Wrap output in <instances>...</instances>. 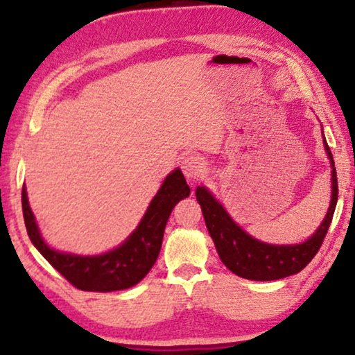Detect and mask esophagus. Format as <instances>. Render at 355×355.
Wrapping results in <instances>:
<instances>
[{"label":"esophagus","instance_id":"34e87169","mask_svg":"<svg viewBox=\"0 0 355 355\" xmlns=\"http://www.w3.org/2000/svg\"><path fill=\"white\" fill-rule=\"evenodd\" d=\"M182 173L186 174L187 179L202 178L203 173H205V162L197 155H191V157L184 158Z\"/></svg>","mask_w":355,"mask_h":355}]
</instances>
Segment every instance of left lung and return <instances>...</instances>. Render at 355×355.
I'll list each match as a JSON object with an SVG mask.
<instances>
[{
    "mask_svg": "<svg viewBox=\"0 0 355 355\" xmlns=\"http://www.w3.org/2000/svg\"><path fill=\"white\" fill-rule=\"evenodd\" d=\"M323 142L333 168L331 203H329L328 213L322 225L313 232V236L309 237L302 244L273 245L254 239L231 220V216L227 215L221 203L216 202L215 197L205 187H197L196 197L202 207L207 230L215 242L221 261L232 273L252 281H275L302 271L310 263V260L317 255L323 244L324 236H327L328 227L331 225L338 202L336 168H334L331 150H329L324 137Z\"/></svg>",
    "mask_w": 355,
    "mask_h": 355,
    "instance_id": "obj_1",
    "label": "left lung"
}]
</instances>
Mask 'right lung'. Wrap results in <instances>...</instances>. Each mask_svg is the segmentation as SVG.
<instances>
[{
    "mask_svg": "<svg viewBox=\"0 0 355 355\" xmlns=\"http://www.w3.org/2000/svg\"><path fill=\"white\" fill-rule=\"evenodd\" d=\"M189 193L191 187L187 186L182 171L174 169L164 179L132 234L118 249L95 257L62 254L45 244L28 205L26 186L22 187V211L32 244L50 261L53 268L60 271L77 289L111 293L132 288L147 276L158 259L164 227L174 205L189 197Z\"/></svg>",
    "mask_w": 355,
    "mask_h": 355,
    "instance_id": "add662e5",
    "label": "right lung"
}]
</instances>
